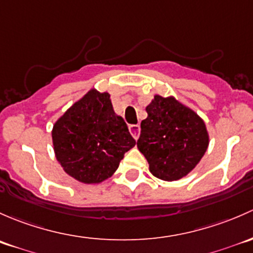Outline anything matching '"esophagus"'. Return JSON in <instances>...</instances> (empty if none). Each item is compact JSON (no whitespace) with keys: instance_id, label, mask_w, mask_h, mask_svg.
Instances as JSON below:
<instances>
[{"instance_id":"34e87169","label":"esophagus","mask_w":253,"mask_h":253,"mask_svg":"<svg viewBox=\"0 0 253 253\" xmlns=\"http://www.w3.org/2000/svg\"><path fill=\"white\" fill-rule=\"evenodd\" d=\"M129 130H130V132H131L132 137H134L135 140H137V137H139V135H140L139 124H131V126H129Z\"/></svg>"}]
</instances>
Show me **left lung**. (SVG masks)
I'll return each instance as SVG.
<instances>
[{"instance_id":"8db88e82","label":"left lung","mask_w":253,"mask_h":253,"mask_svg":"<svg viewBox=\"0 0 253 253\" xmlns=\"http://www.w3.org/2000/svg\"><path fill=\"white\" fill-rule=\"evenodd\" d=\"M146 112L136 145L148 169L165 181L184 178L199 165L210 145L205 121L171 95H155Z\"/></svg>"}]
</instances>
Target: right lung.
Listing matches in <instances>:
<instances>
[{
  "mask_svg": "<svg viewBox=\"0 0 253 253\" xmlns=\"http://www.w3.org/2000/svg\"><path fill=\"white\" fill-rule=\"evenodd\" d=\"M54 156L63 170L83 184H100L114 174L136 144L108 92L90 88L52 127Z\"/></svg>",
  "mask_w": 253,
  "mask_h": 253,
  "instance_id": "obj_1",
  "label": "right lung"
}]
</instances>
